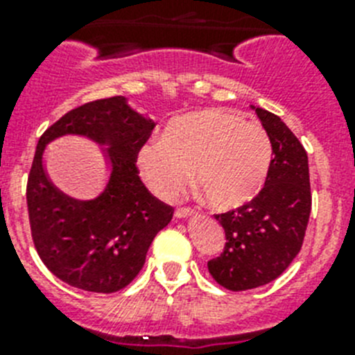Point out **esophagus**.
<instances>
[{"mask_svg": "<svg viewBox=\"0 0 355 355\" xmlns=\"http://www.w3.org/2000/svg\"><path fill=\"white\" fill-rule=\"evenodd\" d=\"M192 215H193V209H190V208L175 209V216H178V218H188V216H192Z\"/></svg>", "mask_w": 355, "mask_h": 355, "instance_id": "esophagus-1", "label": "esophagus"}]
</instances>
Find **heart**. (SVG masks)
Returning a JSON list of instances; mask_svg holds the SVG:
<instances>
[{
	"mask_svg": "<svg viewBox=\"0 0 355 355\" xmlns=\"http://www.w3.org/2000/svg\"><path fill=\"white\" fill-rule=\"evenodd\" d=\"M139 168L155 193L174 200L193 180L205 200L220 211L258 196L272 163L266 131L236 112L206 108L172 119L163 140L139 150Z\"/></svg>",
	"mask_w": 355,
	"mask_h": 355,
	"instance_id": "heart-1",
	"label": "heart"
}]
</instances>
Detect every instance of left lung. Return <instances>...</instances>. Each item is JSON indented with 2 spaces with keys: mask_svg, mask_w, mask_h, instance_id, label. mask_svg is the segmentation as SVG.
<instances>
[{
  "mask_svg": "<svg viewBox=\"0 0 355 355\" xmlns=\"http://www.w3.org/2000/svg\"><path fill=\"white\" fill-rule=\"evenodd\" d=\"M272 144L265 187L250 202L215 215L225 231L224 252L208 261L216 283L231 291L272 283L300 252L311 213L307 155L277 115L250 106Z\"/></svg>",
  "mask_w": 355,
  "mask_h": 355,
  "instance_id": "left-lung-1",
  "label": "left lung"
}]
</instances>
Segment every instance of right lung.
<instances>
[{
    "mask_svg": "<svg viewBox=\"0 0 355 355\" xmlns=\"http://www.w3.org/2000/svg\"><path fill=\"white\" fill-rule=\"evenodd\" d=\"M155 126L115 96L71 110L39 139L26 188L31 236L44 265L64 283L94 293L122 290L172 220L174 209L147 190L135 165ZM65 134L92 139L105 153L110 175L94 200H74L49 180L43 150Z\"/></svg>",
    "mask_w": 355,
    "mask_h": 355,
    "instance_id": "add662e5",
    "label": "right lung"
}]
</instances>
